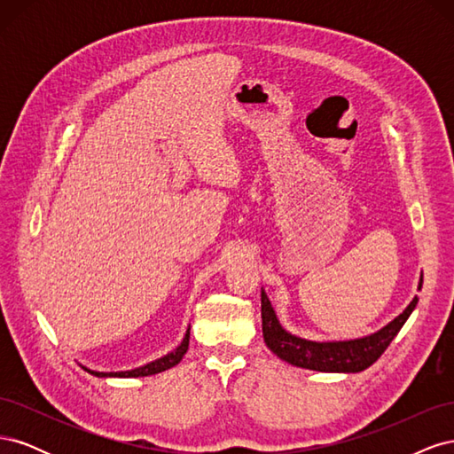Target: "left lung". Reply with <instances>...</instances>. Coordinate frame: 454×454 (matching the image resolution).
Masks as SVG:
<instances>
[{
  "label": "left lung",
  "instance_id": "8db88e82",
  "mask_svg": "<svg viewBox=\"0 0 454 454\" xmlns=\"http://www.w3.org/2000/svg\"><path fill=\"white\" fill-rule=\"evenodd\" d=\"M420 287L422 278L419 290ZM417 303L419 297L411 301L409 307L395 320L369 337L337 342H314L295 337L282 329L269 297L265 292H261V320H263L261 325H263L265 345L287 364L312 371H325V373H358L380 358L382 352L388 348L392 339L407 322L411 312L415 310Z\"/></svg>",
  "mask_w": 454,
  "mask_h": 454
}]
</instances>
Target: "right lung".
<instances>
[{
	"instance_id": "obj_1",
	"label": "right lung",
	"mask_w": 454,
	"mask_h": 454,
	"mask_svg": "<svg viewBox=\"0 0 454 454\" xmlns=\"http://www.w3.org/2000/svg\"><path fill=\"white\" fill-rule=\"evenodd\" d=\"M187 348H189V329H187V333H185V337L182 340V345L177 347L174 352H170L168 356H164V358L151 362V364H147L144 367L132 369V371H121V373H98V371H90L87 367L85 369L89 371V373H92L96 377H147V375L160 373V371H167V369L180 364L182 358L185 356V352H187Z\"/></svg>"
}]
</instances>
